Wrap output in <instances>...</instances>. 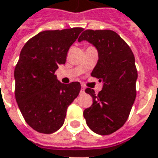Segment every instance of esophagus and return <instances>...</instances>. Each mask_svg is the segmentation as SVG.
<instances>
[{"label":"esophagus","mask_w":158,"mask_h":158,"mask_svg":"<svg viewBox=\"0 0 158 158\" xmlns=\"http://www.w3.org/2000/svg\"><path fill=\"white\" fill-rule=\"evenodd\" d=\"M80 92H81V93L85 92V87H84V86L81 87V90H80Z\"/></svg>","instance_id":"obj_1"}]
</instances>
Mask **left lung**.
<instances>
[{
  "label": "left lung",
  "mask_w": 158,
  "mask_h": 158,
  "mask_svg": "<svg viewBox=\"0 0 158 158\" xmlns=\"http://www.w3.org/2000/svg\"><path fill=\"white\" fill-rule=\"evenodd\" d=\"M78 41H87L97 48L98 63L90 75L103 84L97 95L85 89L93 103L84 110V117L94 133L111 134L124 125L136 98L135 58L125 41L111 30H86Z\"/></svg>",
  "instance_id": "8db88e82"
}]
</instances>
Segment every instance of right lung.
<instances>
[{"instance_id":"right-lung-1","label":"right lung","mask_w":158,"mask_h":158,"mask_svg":"<svg viewBox=\"0 0 158 158\" xmlns=\"http://www.w3.org/2000/svg\"><path fill=\"white\" fill-rule=\"evenodd\" d=\"M83 28L44 31L21 49L14 70L15 98L27 124L41 133H53L63 125L68 107L79 95V82L60 83L55 72Z\"/></svg>"}]
</instances>
